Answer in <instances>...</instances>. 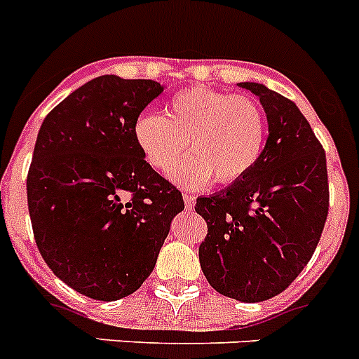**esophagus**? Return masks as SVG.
<instances>
[{
    "label": "esophagus",
    "mask_w": 359,
    "mask_h": 359,
    "mask_svg": "<svg viewBox=\"0 0 359 359\" xmlns=\"http://www.w3.org/2000/svg\"><path fill=\"white\" fill-rule=\"evenodd\" d=\"M183 201H185V209L187 210H192L196 205V198L191 194H183Z\"/></svg>",
    "instance_id": "34e87169"
}]
</instances>
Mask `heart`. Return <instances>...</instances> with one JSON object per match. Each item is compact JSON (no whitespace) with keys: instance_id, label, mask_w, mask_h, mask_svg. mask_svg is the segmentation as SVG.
I'll use <instances>...</instances> for the list:
<instances>
[{"instance_id":"obj_1","label":"heart","mask_w":359,"mask_h":359,"mask_svg":"<svg viewBox=\"0 0 359 359\" xmlns=\"http://www.w3.org/2000/svg\"><path fill=\"white\" fill-rule=\"evenodd\" d=\"M265 130L256 101L203 87L177 92L165 116L142 112L133 125L136 147L159 174L172 172L189 143L192 156L174 174L189 189H200L212 177L226 185L247 176L262 156Z\"/></svg>"}]
</instances>
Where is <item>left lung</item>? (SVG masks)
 Returning a JSON list of instances; mask_svg holds the SVG:
<instances>
[{"label":"left lung","instance_id":"8db88e82","mask_svg":"<svg viewBox=\"0 0 359 359\" xmlns=\"http://www.w3.org/2000/svg\"><path fill=\"white\" fill-rule=\"evenodd\" d=\"M238 85L259 97L269 137L247 176L196 201L209 226L200 265L214 290L256 303L283 292L314 254L329 182L323 147L296 103L262 83Z\"/></svg>","mask_w":359,"mask_h":359}]
</instances>
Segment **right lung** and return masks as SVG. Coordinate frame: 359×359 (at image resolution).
Listing matches in <instances>:
<instances>
[{
	"mask_svg": "<svg viewBox=\"0 0 359 359\" xmlns=\"http://www.w3.org/2000/svg\"><path fill=\"white\" fill-rule=\"evenodd\" d=\"M163 88L152 79L100 76L39 128L27 176L36 245L61 281L92 299L136 292L185 207L133 136L134 119Z\"/></svg>",
	"mask_w": 359,
	"mask_h": 359,
	"instance_id": "obj_1",
	"label": "right lung"
}]
</instances>
